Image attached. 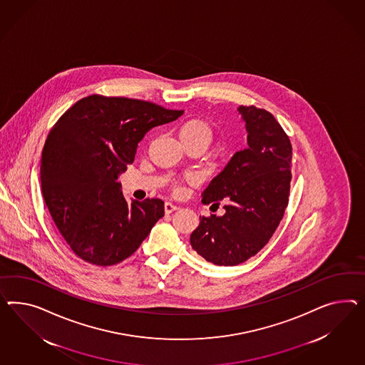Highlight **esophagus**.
Returning <instances> with one entry per match:
<instances>
[{
    "label": "esophagus",
    "mask_w": 365,
    "mask_h": 365,
    "mask_svg": "<svg viewBox=\"0 0 365 365\" xmlns=\"http://www.w3.org/2000/svg\"><path fill=\"white\" fill-rule=\"evenodd\" d=\"M178 208L179 207H178L177 205H174V203H171V202H166V203H165V212H166V214H171L173 211H177Z\"/></svg>",
    "instance_id": "obj_1"
}]
</instances>
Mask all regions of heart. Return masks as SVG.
Instances as JSON below:
<instances>
[{
	"label": "heart",
	"mask_w": 365,
	"mask_h": 365,
	"mask_svg": "<svg viewBox=\"0 0 365 365\" xmlns=\"http://www.w3.org/2000/svg\"><path fill=\"white\" fill-rule=\"evenodd\" d=\"M179 137L185 140H206L210 143L212 138V130L206 120L200 118H191L185 120L179 126Z\"/></svg>",
	"instance_id": "obj_1"
}]
</instances>
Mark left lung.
I'll use <instances>...</instances> for the list:
<instances>
[{
    "label": "left lung",
    "mask_w": 365,
    "mask_h": 365,
    "mask_svg": "<svg viewBox=\"0 0 365 365\" xmlns=\"http://www.w3.org/2000/svg\"><path fill=\"white\" fill-rule=\"evenodd\" d=\"M248 148L235 153L202 194L205 205L227 202L223 217H200L190 237L202 257L237 266L266 246L284 217L291 188L292 146L286 131L264 108L239 106Z\"/></svg>",
    "instance_id": "obj_1"
}]
</instances>
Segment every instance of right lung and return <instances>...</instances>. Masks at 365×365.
<instances>
[{"label":"right lung","mask_w":365,"mask_h":365,"mask_svg":"<svg viewBox=\"0 0 365 365\" xmlns=\"http://www.w3.org/2000/svg\"><path fill=\"white\" fill-rule=\"evenodd\" d=\"M183 110L93 94L68 108L48 134L41 188L56 226L77 257L96 266L131 257L165 215L159 197L128 203L117 182L150 128Z\"/></svg>","instance_id":"obj_1"}]
</instances>
